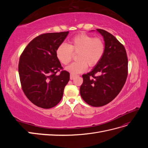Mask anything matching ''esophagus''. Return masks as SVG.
<instances>
[{
    "label": "esophagus",
    "mask_w": 148,
    "mask_h": 148,
    "mask_svg": "<svg viewBox=\"0 0 148 148\" xmlns=\"http://www.w3.org/2000/svg\"><path fill=\"white\" fill-rule=\"evenodd\" d=\"M76 77V75H72V74H70V79H73L75 78Z\"/></svg>",
    "instance_id": "obj_1"
}]
</instances>
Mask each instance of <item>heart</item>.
Wrapping results in <instances>:
<instances>
[{
    "mask_svg": "<svg viewBox=\"0 0 148 148\" xmlns=\"http://www.w3.org/2000/svg\"><path fill=\"white\" fill-rule=\"evenodd\" d=\"M105 53V44L100 38L82 33L71 38L69 46L61 44L57 47L56 54L57 59L67 65L77 54V62L66 67V70L72 75L81 73L89 67L96 66L102 60Z\"/></svg>",
    "mask_w": 148,
    "mask_h": 148,
    "instance_id": "b5f03b06",
    "label": "heart"
}]
</instances>
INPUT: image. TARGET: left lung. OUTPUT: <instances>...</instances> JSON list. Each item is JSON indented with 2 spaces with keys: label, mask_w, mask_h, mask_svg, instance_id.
Returning a JSON list of instances; mask_svg holds the SVG:
<instances>
[{
  "label": "left lung",
  "mask_w": 148,
  "mask_h": 148,
  "mask_svg": "<svg viewBox=\"0 0 148 148\" xmlns=\"http://www.w3.org/2000/svg\"><path fill=\"white\" fill-rule=\"evenodd\" d=\"M97 31L104 38L105 53L91 71L82 75L80 95L88 104L101 107L115 99L123 87L128 76V57L123 45L114 36L104 29Z\"/></svg>",
  "instance_id": "1"
}]
</instances>
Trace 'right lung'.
Instances as JSON below:
<instances>
[{"label": "right lung", "instance_id": "1", "mask_svg": "<svg viewBox=\"0 0 148 148\" xmlns=\"http://www.w3.org/2000/svg\"><path fill=\"white\" fill-rule=\"evenodd\" d=\"M69 31L42 34L34 38L20 57L18 73L22 90L36 106L50 109L59 104L70 73L63 70L56 52ZM60 72L59 74H57Z\"/></svg>", "mask_w": 148, "mask_h": 148}]
</instances>
